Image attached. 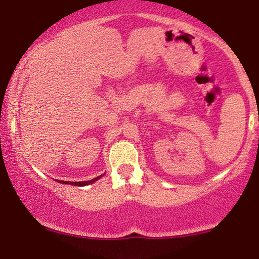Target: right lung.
<instances>
[{
  "mask_svg": "<svg viewBox=\"0 0 259 259\" xmlns=\"http://www.w3.org/2000/svg\"><path fill=\"white\" fill-rule=\"evenodd\" d=\"M101 178V175L100 177H97V178H94V179H91V180H89V181H62V180H59V183H62V184H69V185H74V186H85V185H90V184H92V183H95V181H97Z\"/></svg>",
  "mask_w": 259,
  "mask_h": 259,
  "instance_id": "1",
  "label": "right lung"
}]
</instances>
